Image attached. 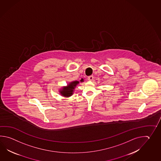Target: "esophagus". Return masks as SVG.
<instances>
[{"mask_svg":"<svg viewBox=\"0 0 161 161\" xmlns=\"http://www.w3.org/2000/svg\"><path fill=\"white\" fill-rule=\"evenodd\" d=\"M93 78H94V77H93V76L92 75L89 76H88V80H93Z\"/></svg>","mask_w":161,"mask_h":161,"instance_id":"34e87169","label":"esophagus"}]
</instances>
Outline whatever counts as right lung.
I'll list each match as a JSON object with an SVG mask.
<instances>
[{"instance_id":"obj_1","label":"right lung","mask_w":161,"mask_h":161,"mask_svg":"<svg viewBox=\"0 0 161 161\" xmlns=\"http://www.w3.org/2000/svg\"><path fill=\"white\" fill-rule=\"evenodd\" d=\"M80 81L81 82H83V79L82 78ZM79 83V81H77V80L70 82L67 86L63 87L62 89L60 90L59 92H60V94L62 96L65 97H69L72 96L76 86V85H78Z\"/></svg>"}]
</instances>
